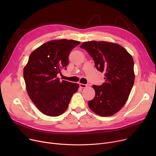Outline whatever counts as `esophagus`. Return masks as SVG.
I'll return each mask as SVG.
<instances>
[{
  "label": "esophagus",
  "instance_id": "1",
  "mask_svg": "<svg viewBox=\"0 0 156 156\" xmlns=\"http://www.w3.org/2000/svg\"><path fill=\"white\" fill-rule=\"evenodd\" d=\"M87 86H88V85H87V84H83V83H80V87L81 88H86V87H87Z\"/></svg>",
  "mask_w": 156,
  "mask_h": 156
}]
</instances>
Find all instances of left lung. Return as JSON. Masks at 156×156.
Listing matches in <instances>:
<instances>
[{"mask_svg": "<svg viewBox=\"0 0 156 156\" xmlns=\"http://www.w3.org/2000/svg\"><path fill=\"white\" fill-rule=\"evenodd\" d=\"M80 47L92 57L97 70L105 73L104 83L92 86L95 95L88 105L98 115L111 116L123 107L132 89L135 81L133 57L123 47L105 41L85 42Z\"/></svg>", "mask_w": 156, "mask_h": 156, "instance_id": "left-lung-1", "label": "left lung"}]
</instances>
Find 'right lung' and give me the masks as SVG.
<instances>
[{
  "instance_id": "1",
  "label": "right lung",
  "mask_w": 156,
  "mask_h": 156,
  "mask_svg": "<svg viewBox=\"0 0 156 156\" xmlns=\"http://www.w3.org/2000/svg\"><path fill=\"white\" fill-rule=\"evenodd\" d=\"M80 42L74 40H53L33 51L23 69L27 93L40 112L55 117L64 113L79 84L61 81L57 77L69 63L73 48Z\"/></svg>"
}]
</instances>
